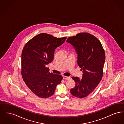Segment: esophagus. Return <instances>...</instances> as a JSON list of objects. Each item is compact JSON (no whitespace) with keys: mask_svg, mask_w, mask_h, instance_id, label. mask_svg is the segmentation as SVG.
Listing matches in <instances>:
<instances>
[{"mask_svg":"<svg viewBox=\"0 0 124 124\" xmlns=\"http://www.w3.org/2000/svg\"><path fill=\"white\" fill-rule=\"evenodd\" d=\"M63 78L64 79L67 80V79H69L70 78V77H67V76H63Z\"/></svg>","mask_w":124,"mask_h":124,"instance_id":"1","label":"esophagus"}]
</instances>
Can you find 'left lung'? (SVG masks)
I'll use <instances>...</instances> for the list:
<instances>
[{
    "label": "left lung",
    "instance_id": "left-lung-1",
    "mask_svg": "<svg viewBox=\"0 0 124 124\" xmlns=\"http://www.w3.org/2000/svg\"><path fill=\"white\" fill-rule=\"evenodd\" d=\"M66 42L74 47L78 55V65L83 71L81 78H71L76 85L70 92L75 97L83 98L93 92L102 79L105 51L98 39L89 33H80L69 37Z\"/></svg>",
    "mask_w": 124,
    "mask_h": 124
}]
</instances>
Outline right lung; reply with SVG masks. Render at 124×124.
Wrapping results in <instances>:
<instances>
[{"instance_id":"1","label":"right lung","mask_w":124,"mask_h":124,"mask_svg":"<svg viewBox=\"0 0 124 124\" xmlns=\"http://www.w3.org/2000/svg\"><path fill=\"white\" fill-rule=\"evenodd\" d=\"M66 37L57 38L40 33L28 42L21 55V74L24 82L38 97L48 98L54 94L63 77L50 73L46 67L53 60L55 49L62 45Z\"/></svg>"}]
</instances>
